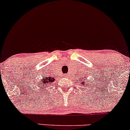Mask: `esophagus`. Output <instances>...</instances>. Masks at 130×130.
Instances as JSON below:
<instances>
[{
  "instance_id": "34e87169",
  "label": "esophagus",
  "mask_w": 130,
  "mask_h": 130,
  "mask_svg": "<svg viewBox=\"0 0 130 130\" xmlns=\"http://www.w3.org/2000/svg\"><path fill=\"white\" fill-rule=\"evenodd\" d=\"M65 76H68V74H65Z\"/></svg>"
}]
</instances>
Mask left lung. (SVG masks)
<instances>
[{
	"label": "left lung",
	"instance_id": "8db88e82",
	"mask_svg": "<svg viewBox=\"0 0 130 130\" xmlns=\"http://www.w3.org/2000/svg\"><path fill=\"white\" fill-rule=\"evenodd\" d=\"M83 79V80H82L81 82H80V83H81V84H80V85L83 84V86H86V82H87V80H85L84 78H83V79ZM78 83H79V80H78Z\"/></svg>",
	"mask_w": 130,
	"mask_h": 130
}]
</instances>
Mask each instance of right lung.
<instances>
[{
  "label": "right lung",
  "mask_w": 130,
  "mask_h": 130,
  "mask_svg": "<svg viewBox=\"0 0 130 130\" xmlns=\"http://www.w3.org/2000/svg\"><path fill=\"white\" fill-rule=\"evenodd\" d=\"M55 79V77H43L42 79H41L37 83V86L38 87H40V88H41V87H45L46 86H50V84H51L52 83H53V82L54 81Z\"/></svg>",
  "instance_id": "right-lung-1"
}]
</instances>
